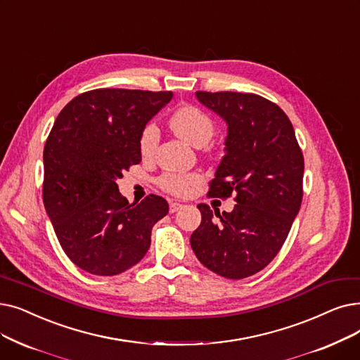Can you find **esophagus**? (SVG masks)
<instances>
[{
  "instance_id": "esophagus-1",
  "label": "esophagus",
  "mask_w": 360,
  "mask_h": 360,
  "mask_svg": "<svg viewBox=\"0 0 360 360\" xmlns=\"http://www.w3.org/2000/svg\"><path fill=\"white\" fill-rule=\"evenodd\" d=\"M179 209H182L181 202H170V205H169V212H170V213H175V212H178Z\"/></svg>"
}]
</instances>
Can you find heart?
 Segmentation results:
<instances>
[{
	"mask_svg": "<svg viewBox=\"0 0 360 360\" xmlns=\"http://www.w3.org/2000/svg\"><path fill=\"white\" fill-rule=\"evenodd\" d=\"M170 127L174 132L190 143L194 147L206 146L214 134V124L212 119L193 105H185L178 108L170 117ZM160 132L154 123H148L139 138V150L144 158H150L159 144ZM201 182V176L197 174H176L170 172L165 174L159 184L162 188L174 195H186L195 185Z\"/></svg>",
	"mask_w": 360,
	"mask_h": 360,
	"instance_id": "heart-1",
	"label": "heart"
}]
</instances>
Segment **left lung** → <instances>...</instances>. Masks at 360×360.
Segmentation results:
<instances>
[{"mask_svg":"<svg viewBox=\"0 0 360 360\" xmlns=\"http://www.w3.org/2000/svg\"><path fill=\"white\" fill-rule=\"evenodd\" d=\"M228 124L225 155L210 182V197L236 194L232 212L198 205L201 224L190 238L212 272L243 279L272 262L287 240L303 198V154L281 108L256 94L195 92Z\"/></svg>","mask_w":360,"mask_h":360,"instance_id":"8db88e82","label":"left lung"}]
</instances>
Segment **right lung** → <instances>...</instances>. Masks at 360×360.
Segmentation results:
<instances>
[{
  "label": "right lung",
  "mask_w": 360,
  "mask_h": 360,
  "mask_svg": "<svg viewBox=\"0 0 360 360\" xmlns=\"http://www.w3.org/2000/svg\"><path fill=\"white\" fill-rule=\"evenodd\" d=\"M174 94L103 88L75 97L44 147V206L68 257L92 275L132 268L150 248L167 201L150 194L129 205L116 181L141 162L139 138Z\"/></svg>",
  "instance_id": "obj_1"
}]
</instances>
